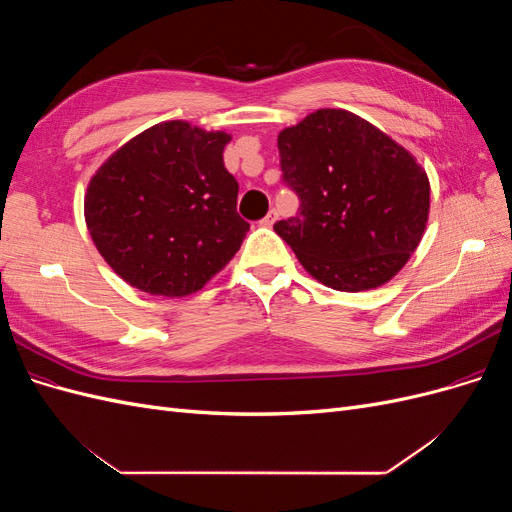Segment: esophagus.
<instances>
[{"instance_id": "34e87169", "label": "esophagus", "mask_w": 512, "mask_h": 512, "mask_svg": "<svg viewBox=\"0 0 512 512\" xmlns=\"http://www.w3.org/2000/svg\"><path fill=\"white\" fill-rule=\"evenodd\" d=\"M275 222H277V211H269V213H267V218H265V220H260V226L271 228Z\"/></svg>"}]
</instances>
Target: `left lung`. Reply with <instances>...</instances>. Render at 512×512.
I'll use <instances>...</instances> for the list:
<instances>
[{
	"mask_svg": "<svg viewBox=\"0 0 512 512\" xmlns=\"http://www.w3.org/2000/svg\"><path fill=\"white\" fill-rule=\"evenodd\" d=\"M284 179L301 198L275 232L320 284L342 292L391 282L421 243L429 177L412 153L344 108H318L277 134Z\"/></svg>",
	"mask_w": 512,
	"mask_h": 512,
	"instance_id": "obj_1",
	"label": "left lung"
}]
</instances>
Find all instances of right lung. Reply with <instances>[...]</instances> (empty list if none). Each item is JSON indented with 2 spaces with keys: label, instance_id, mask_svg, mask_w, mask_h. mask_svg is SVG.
<instances>
[{
  "label": "right lung",
  "instance_id": "add662e5",
  "mask_svg": "<svg viewBox=\"0 0 512 512\" xmlns=\"http://www.w3.org/2000/svg\"><path fill=\"white\" fill-rule=\"evenodd\" d=\"M230 134L162 121L108 156L89 179L85 224L123 282L181 299L205 288L239 252L250 224L224 168Z\"/></svg>",
  "mask_w": 512,
  "mask_h": 512
}]
</instances>
